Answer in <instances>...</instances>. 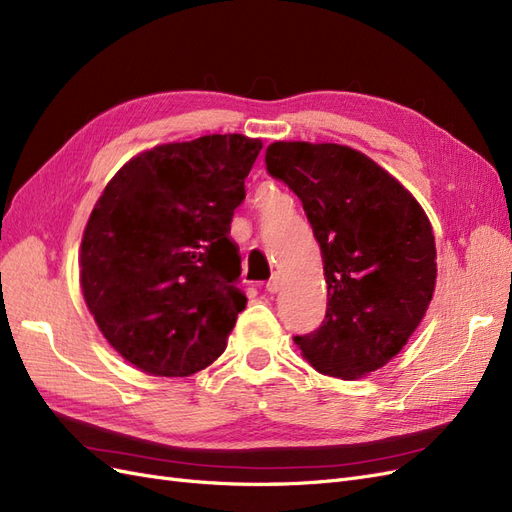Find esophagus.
Wrapping results in <instances>:
<instances>
[{
	"label": "esophagus",
	"instance_id": "obj_1",
	"mask_svg": "<svg viewBox=\"0 0 512 512\" xmlns=\"http://www.w3.org/2000/svg\"><path fill=\"white\" fill-rule=\"evenodd\" d=\"M267 290H269L271 294L282 290V275H280V273H275V275L271 277V280L267 282Z\"/></svg>",
	"mask_w": 512,
	"mask_h": 512
}]
</instances>
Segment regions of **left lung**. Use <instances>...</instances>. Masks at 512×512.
I'll list each match as a JSON object with an SVG mask.
<instances>
[{"label":"left lung","instance_id":"obj_1","mask_svg":"<svg viewBox=\"0 0 512 512\" xmlns=\"http://www.w3.org/2000/svg\"><path fill=\"white\" fill-rule=\"evenodd\" d=\"M265 162L301 198L327 282V316L294 344L324 376L365 378L408 344L436 290L427 213L391 173L346 145L275 141Z\"/></svg>","mask_w":512,"mask_h":512}]
</instances>
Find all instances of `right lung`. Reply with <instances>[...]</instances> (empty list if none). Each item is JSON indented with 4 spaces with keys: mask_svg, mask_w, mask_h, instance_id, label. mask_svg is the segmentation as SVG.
Here are the masks:
<instances>
[{
    "mask_svg": "<svg viewBox=\"0 0 512 512\" xmlns=\"http://www.w3.org/2000/svg\"><path fill=\"white\" fill-rule=\"evenodd\" d=\"M260 138L207 134L138 153L106 183L79 254L98 329L149 376L209 367L245 309L228 239Z\"/></svg>",
    "mask_w": 512,
    "mask_h": 512,
    "instance_id": "obj_1",
    "label": "right lung"
}]
</instances>
